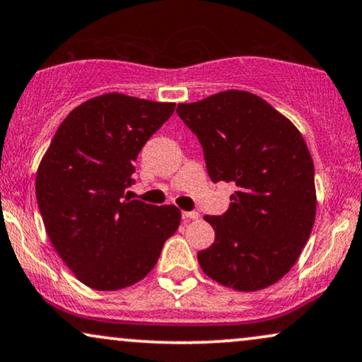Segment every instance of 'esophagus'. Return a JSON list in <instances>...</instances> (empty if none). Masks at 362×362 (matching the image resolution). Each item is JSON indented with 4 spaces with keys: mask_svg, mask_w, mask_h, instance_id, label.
Wrapping results in <instances>:
<instances>
[{
    "mask_svg": "<svg viewBox=\"0 0 362 362\" xmlns=\"http://www.w3.org/2000/svg\"><path fill=\"white\" fill-rule=\"evenodd\" d=\"M200 215H199V212H195V210H190V212H182V218H184V221H197V218H199Z\"/></svg>",
    "mask_w": 362,
    "mask_h": 362,
    "instance_id": "34e87169",
    "label": "esophagus"
}]
</instances>
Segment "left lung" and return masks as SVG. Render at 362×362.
<instances>
[{
    "instance_id": "left-lung-1",
    "label": "left lung",
    "mask_w": 362,
    "mask_h": 362,
    "mask_svg": "<svg viewBox=\"0 0 362 362\" xmlns=\"http://www.w3.org/2000/svg\"><path fill=\"white\" fill-rule=\"evenodd\" d=\"M177 113L202 145L210 180L235 185L227 212L204 217L215 240L197 254L200 267L235 291L272 286L299 259L314 226V163L303 135L249 91L180 103Z\"/></svg>"
}]
</instances>
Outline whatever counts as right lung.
Returning a JSON list of instances; mask_svg holds the SVG:
<instances>
[{"mask_svg":"<svg viewBox=\"0 0 362 362\" xmlns=\"http://www.w3.org/2000/svg\"><path fill=\"white\" fill-rule=\"evenodd\" d=\"M175 103L107 93L70 112L36 173L45 228L63 262L97 291L125 289L157 264L180 226L175 205L130 200L140 150Z\"/></svg>","mask_w":362,"mask_h":362,"instance_id":"add662e5","label":"right lung"}]
</instances>
